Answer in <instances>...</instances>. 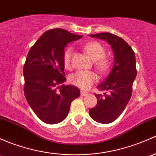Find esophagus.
<instances>
[{
  "mask_svg": "<svg viewBox=\"0 0 156 156\" xmlns=\"http://www.w3.org/2000/svg\"><path fill=\"white\" fill-rule=\"evenodd\" d=\"M81 95L82 96H87L88 93H86V92H84V91H81Z\"/></svg>",
  "mask_w": 156,
  "mask_h": 156,
  "instance_id": "obj_1",
  "label": "esophagus"
}]
</instances>
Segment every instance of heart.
Wrapping results in <instances>:
<instances>
[{
	"instance_id": "heart-1",
	"label": "heart",
	"mask_w": 156,
	"mask_h": 156,
	"mask_svg": "<svg viewBox=\"0 0 156 156\" xmlns=\"http://www.w3.org/2000/svg\"><path fill=\"white\" fill-rule=\"evenodd\" d=\"M83 50L89 55L93 60L95 61V67L101 73H105L109 68V61L105 58L106 50L105 47L96 41L87 42L83 46ZM73 49L69 47L66 49L63 54V65L66 69L71 67V58L73 56ZM97 80V75L90 71L79 70L72 73L69 77V81L72 84L81 89L87 90L90 88Z\"/></svg>"
}]
</instances>
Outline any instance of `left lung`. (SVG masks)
Returning a JSON list of instances; mask_svg holds the SVG:
<instances>
[{
	"instance_id": "left-lung-1",
	"label": "left lung",
	"mask_w": 156,
	"mask_h": 156,
	"mask_svg": "<svg viewBox=\"0 0 156 156\" xmlns=\"http://www.w3.org/2000/svg\"><path fill=\"white\" fill-rule=\"evenodd\" d=\"M90 37L105 40L114 52V64L109 75L98 89L106 91L96 94L97 105L89 110L93 119L99 123H110L122 114L131 99L132 85L137 75L134 52L130 45L118 36L111 33L91 34Z\"/></svg>"
}]
</instances>
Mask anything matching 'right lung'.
Wrapping results in <instances>:
<instances>
[{
  "label": "right lung",
  "instance_id": "add662e5",
  "mask_svg": "<svg viewBox=\"0 0 156 156\" xmlns=\"http://www.w3.org/2000/svg\"><path fill=\"white\" fill-rule=\"evenodd\" d=\"M81 37L64 29H51L39 37L27 54L23 69L24 95L34 112L45 123L65 119L72 101L80 96L76 87L63 84L66 80L63 54L67 44Z\"/></svg>",
  "mask_w": 156,
  "mask_h": 156
}]
</instances>
